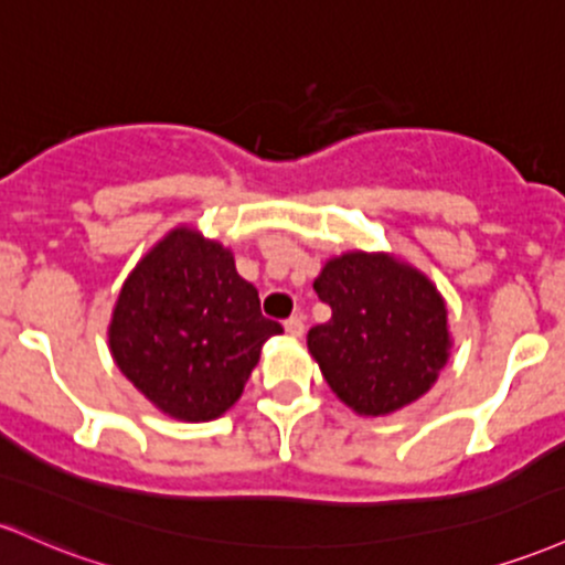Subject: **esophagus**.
<instances>
[{
    "instance_id": "1",
    "label": "esophagus",
    "mask_w": 565,
    "mask_h": 565,
    "mask_svg": "<svg viewBox=\"0 0 565 565\" xmlns=\"http://www.w3.org/2000/svg\"><path fill=\"white\" fill-rule=\"evenodd\" d=\"M284 330L292 334V338H300V334L306 332V324H302L300 316H289V319L284 321Z\"/></svg>"
}]
</instances>
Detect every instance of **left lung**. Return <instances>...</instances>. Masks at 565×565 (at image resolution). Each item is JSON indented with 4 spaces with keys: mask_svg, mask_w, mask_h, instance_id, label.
Here are the masks:
<instances>
[{
    "mask_svg": "<svg viewBox=\"0 0 565 565\" xmlns=\"http://www.w3.org/2000/svg\"><path fill=\"white\" fill-rule=\"evenodd\" d=\"M332 308L308 332V351L340 402L388 415L424 396L450 353L448 308L437 287L392 254L345 252L313 281Z\"/></svg>",
    "mask_w": 565,
    "mask_h": 565,
    "instance_id": "obj_1",
    "label": "left lung"
}]
</instances>
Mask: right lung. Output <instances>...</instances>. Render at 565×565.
<instances>
[{"mask_svg": "<svg viewBox=\"0 0 565 565\" xmlns=\"http://www.w3.org/2000/svg\"><path fill=\"white\" fill-rule=\"evenodd\" d=\"M281 332L259 311L257 289L238 276L233 252L177 227L122 284L109 351L158 411L198 424L231 411L263 343Z\"/></svg>", "mask_w": 565, "mask_h": 565, "instance_id": "right-lung-1", "label": "right lung"}]
</instances>
